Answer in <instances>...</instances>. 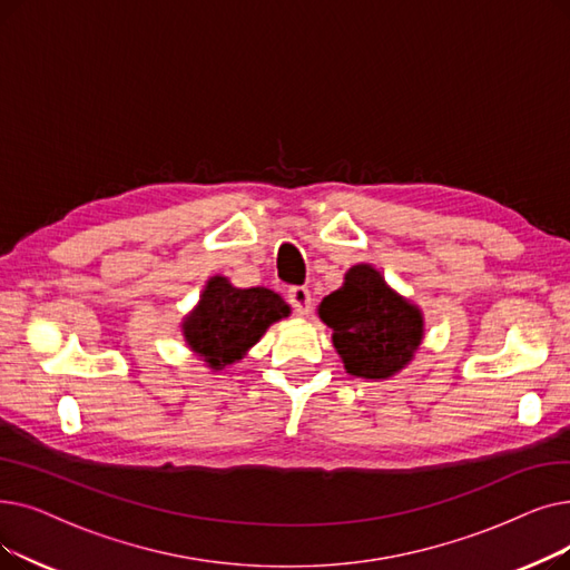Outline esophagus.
<instances>
[{
    "label": "esophagus",
    "instance_id": "esophagus-1",
    "mask_svg": "<svg viewBox=\"0 0 570 570\" xmlns=\"http://www.w3.org/2000/svg\"><path fill=\"white\" fill-rule=\"evenodd\" d=\"M286 298H288L291 307L298 314H307L312 307V293L307 286H291L286 291Z\"/></svg>",
    "mask_w": 570,
    "mask_h": 570
}]
</instances>
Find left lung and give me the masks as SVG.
I'll return each instance as SVG.
<instances>
[{"label": "left lung", "mask_w": 570, "mask_h": 570, "mask_svg": "<svg viewBox=\"0 0 570 570\" xmlns=\"http://www.w3.org/2000/svg\"><path fill=\"white\" fill-rule=\"evenodd\" d=\"M318 316L333 328L346 373L356 377H391L422 344V312L393 293L370 265L346 272L344 286L326 295Z\"/></svg>", "instance_id": "1"}]
</instances>
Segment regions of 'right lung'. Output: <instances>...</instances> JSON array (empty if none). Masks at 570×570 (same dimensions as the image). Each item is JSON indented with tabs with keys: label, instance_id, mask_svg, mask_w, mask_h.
<instances>
[{
	"label": "right lung",
	"instance_id": "1",
	"mask_svg": "<svg viewBox=\"0 0 570 570\" xmlns=\"http://www.w3.org/2000/svg\"><path fill=\"white\" fill-rule=\"evenodd\" d=\"M288 314V305L269 288H235L228 279L214 277L200 305L186 318L184 333L205 361L220 370L242 358V354L265 333L272 321Z\"/></svg>",
	"mask_w": 570,
	"mask_h": 570
}]
</instances>
